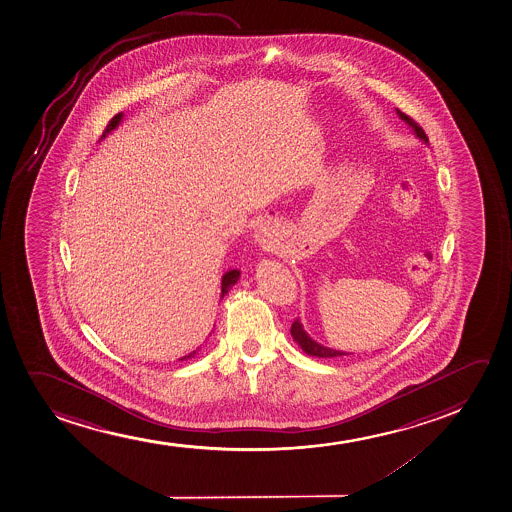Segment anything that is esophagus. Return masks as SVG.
<instances>
[{"label":"esophagus","mask_w":512,"mask_h":512,"mask_svg":"<svg viewBox=\"0 0 512 512\" xmlns=\"http://www.w3.org/2000/svg\"><path fill=\"white\" fill-rule=\"evenodd\" d=\"M274 231L267 228V226H262V228L257 231V238L260 241V247L267 250V252H272L274 248H276V241H274V236L271 235Z\"/></svg>","instance_id":"34e87169"}]
</instances>
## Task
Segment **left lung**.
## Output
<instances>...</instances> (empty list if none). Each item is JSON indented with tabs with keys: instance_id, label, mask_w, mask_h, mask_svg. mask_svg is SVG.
Returning a JSON list of instances; mask_svg holds the SVG:
<instances>
[{
	"instance_id": "left-lung-1",
	"label": "left lung",
	"mask_w": 512,
	"mask_h": 512,
	"mask_svg": "<svg viewBox=\"0 0 512 512\" xmlns=\"http://www.w3.org/2000/svg\"><path fill=\"white\" fill-rule=\"evenodd\" d=\"M396 113L404 123H408L409 127H411V130H413V133H415L418 139L423 140L425 144H428L427 133L423 132V128H421L413 118H409L408 115H404L403 111H399V109H396ZM291 336H293V339L298 343V346H300L307 355L315 356V358H339V356L349 355L346 351L327 348V346H322V344L317 343V341H313L312 337L308 336L307 331L303 329L300 319H296L295 322L291 324Z\"/></svg>"
}]
</instances>
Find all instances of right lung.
I'll return each instance as SVG.
<instances>
[{
	"label": "right lung",
	"instance_id": "right-lung-1",
	"mask_svg": "<svg viewBox=\"0 0 512 512\" xmlns=\"http://www.w3.org/2000/svg\"><path fill=\"white\" fill-rule=\"evenodd\" d=\"M121 120H123V113H118V115L113 118V120L109 121L108 127H106V130H104L103 137H101V140L108 135V133L113 132L118 125H120ZM240 279V271L238 269H233V271H228L223 276V281H221V298H224V296L228 295L229 289L233 288L235 286L236 281ZM197 355V349L195 351H192L190 355L183 356L181 358V361L183 360H190V358H193V356Z\"/></svg>",
	"mask_w": 512,
	"mask_h": 512
}]
</instances>
